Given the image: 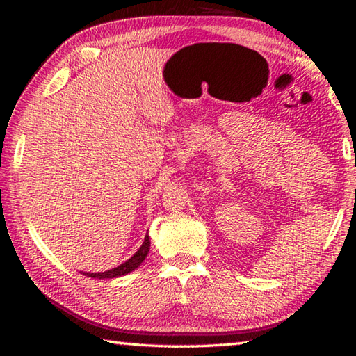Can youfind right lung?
I'll return each instance as SVG.
<instances>
[{
  "label": "right lung",
  "instance_id": "right-lung-1",
  "mask_svg": "<svg viewBox=\"0 0 356 356\" xmlns=\"http://www.w3.org/2000/svg\"><path fill=\"white\" fill-rule=\"evenodd\" d=\"M149 252V237L148 234L145 236V240H143L142 246L138 249V252H136L131 259H128L127 261H124L122 264H119V266L113 268L110 270H105V272H82V274L87 275V277H92V278H118V277H122L130 274L134 269H138L142 261L147 259V255Z\"/></svg>",
  "mask_w": 356,
  "mask_h": 356
}]
</instances>
